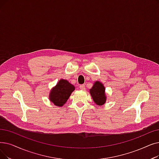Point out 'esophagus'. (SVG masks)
Here are the masks:
<instances>
[{
  "instance_id": "esophagus-1",
  "label": "esophagus",
  "mask_w": 159,
  "mask_h": 159,
  "mask_svg": "<svg viewBox=\"0 0 159 159\" xmlns=\"http://www.w3.org/2000/svg\"><path fill=\"white\" fill-rule=\"evenodd\" d=\"M79 88H80V89H82V90H84L85 89V86L84 85H80L79 86Z\"/></svg>"
}]
</instances>
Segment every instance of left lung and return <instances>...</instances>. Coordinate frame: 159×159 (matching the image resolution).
<instances>
[{"instance_id": "left-lung-1", "label": "left lung", "mask_w": 159, "mask_h": 159, "mask_svg": "<svg viewBox=\"0 0 159 159\" xmlns=\"http://www.w3.org/2000/svg\"><path fill=\"white\" fill-rule=\"evenodd\" d=\"M89 93L96 105H104L107 97L105 94V88L99 81H96L93 84L92 88L89 89Z\"/></svg>"}]
</instances>
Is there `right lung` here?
<instances>
[{
	"label": "right lung",
	"mask_w": 159,
	"mask_h": 159,
	"mask_svg": "<svg viewBox=\"0 0 159 159\" xmlns=\"http://www.w3.org/2000/svg\"><path fill=\"white\" fill-rule=\"evenodd\" d=\"M75 90V86L67 80L60 79L49 93V100L54 105L62 107L67 102L71 93Z\"/></svg>",
	"instance_id": "1"
}]
</instances>
